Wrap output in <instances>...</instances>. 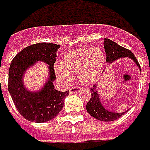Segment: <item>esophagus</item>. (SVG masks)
<instances>
[{"label":"esophagus","instance_id":"esophagus-1","mask_svg":"<svg viewBox=\"0 0 150 150\" xmlns=\"http://www.w3.org/2000/svg\"><path fill=\"white\" fill-rule=\"evenodd\" d=\"M81 90V88H79L78 86H73L70 89V93H78Z\"/></svg>","mask_w":150,"mask_h":150}]
</instances>
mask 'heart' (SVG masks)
<instances>
[{"instance_id":"obj_1","label":"heart","mask_w":150,"mask_h":150,"mask_svg":"<svg viewBox=\"0 0 150 150\" xmlns=\"http://www.w3.org/2000/svg\"><path fill=\"white\" fill-rule=\"evenodd\" d=\"M104 64L105 55L100 49H78L67 53L55 70L62 80L70 79L71 72H77L79 81L88 85L98 78Z\"/></svg>"}]
</instances>
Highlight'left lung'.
Masks as SVG:
<instances>
[{
	"mask_svg": "<svg viewBox=\"0 0 150 150\" xmlns=\"http://www.w3.org/2000/svg\"><path fill=\"white\" fill-rule=\"evenodd\" d=\"M104 48L105 51L106 53L107 62L110 63L120 57H128L132 58L140 67V64L137 61V57H135V55L131 50L119 45L118 44H116L109 39H105ZM90 90L92 92L91 98L88 100V104L86 105V109H87V111L88 112V114L94 117L95 119L100 120V121L110 122V121H114V120L119 119L121 116L127 113V111L123 113H116V112H111L105 110L100 103L97 91V87L93 85V88H90Z\"/></svg>",
	"mask_w": 150,
	"mask_h": 150,
	"instance_id": "obj_1",
	"label": "left lung"
}]
</instances>
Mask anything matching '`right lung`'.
Returning a JSON list of instances; mask_svg holds the SVG:
<instances>
[{
    "label": "right lung",
    "mask_w": 150,
    "mask_h": 150,
    "mask_svg": "<svg viewBox=\"0 0 150 150\" xmlns=\"http://www.w3.org/2000/svg\"><path fill=\"white\" fill-rule=\"evenodd\" d=\"M60 45L52 43L34 44L20 51L11 62L8 90L18 111L28 121H50L56 117L63 107L64 98L69 94V91H57L53 83L56 79L53 66ZM37 60H43L50 65V76L41 91L31 93L24 88L22 75L26 68Z\"/></svg>",
    "instance_id": "obj_1"
}]
</instances>
